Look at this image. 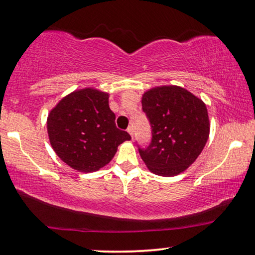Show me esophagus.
<instances>
[{"mask_svg":"<svg viewBox=\"0 0 255 255\" xmlns=\"http://www.w3.org/2000/svg\"><path fill=\"white\" fill-rule=\"evenodd\" d=\"M128 132L130 133V135L133 138V135H134V130H133V127H128Z\"/></svg>","mask_w":255,"mask_h":255,"instance_id":"obj_1","label":"esophagus"}]
</instances>
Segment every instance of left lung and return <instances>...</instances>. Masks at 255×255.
Instances as JSON below:
<instances>
[{"label":"left lung","mask_w":255,"mask_h":255,"mask_svg":"<svg viewBox=\"0 0 255 255\" xmlns=\"http://www.w3.org/2000/svg\"><path fill=\"white\" fill-rule=\"evenodd\" d=\"M141 104L151 127L149 146L139 148L141 158L157 175L174 177L181 173L195 162L209 139L205 104L175 85L148 90Z\"/></svg>","instance_id":"obj_1"}]
</instances>
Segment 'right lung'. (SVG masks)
Returning <instances> with one entry per match:
<instances>
[{
	"mask_svg": "<svg viewBox=\"0 0 255 255\" xmlns=\"http://www.w3.org/2000/svg\"><path fill=\"white\" fill-rule=\"evenodd\" d=\"M109 95L87 88L59 101L48 116L50 143L59 158L80 172H93L111 162L117 147L131 136L116 128Z\"/></svg>",
	"mask_w": 255,
	"mask_h": 255,
	"instance_id": "obj_1",
	"label": "right lung"
}]
</instances>
